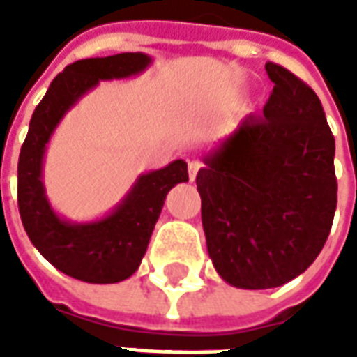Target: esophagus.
I'll return each instance as SVG.
<instances>
[{"label":"esophagus","instance_id":"1","mask_svg":"<svg viewBox=\"0 0 357 357\" xmlns=\"http://www.w3.org/2000/svg\"><path fill=\"white\" fill-rule=\"evenodd\" d=\"M199 168H201V164L197 162V160H191V162H189V179H191V181H195V178H197Z\"/></svg>","mask_w":357,"mask_h":357}]
</instances>
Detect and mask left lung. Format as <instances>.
Here are the masks:
<instances>
[{
    "instance_id": "obj_1",
    "label": "left lung",
    "mask_w": 357,
    "mask_h": 357,
    "mask_svg": "<svg viewBox=\"0 0 357 357\" xmlns=\"http://www.w3.org/2000/svg\"><path fill=\"white\" fill-rule=\"evenodd\" d=\"M264 116L243 118L197 174L206 248L225 283L273 289L304 273L337 210L335 137L314 89L273 63Z\"/></svg>"
}]
</instances>
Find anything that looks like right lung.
<instances>
[{
    "label": "right lung",
    "mask_w": 357,
    "mask_h": 357,
    "mask_svg": "<svg viewBox=\"0 0 357 357\" xmlns=\"http://www.w3.org/2000/svg\"><path fill=\"white\" fill-rule=\"evenodd\" d=\"M153 59L145 53H118L82 59L51 82L36 107L19 156V212L26 235L59 271L86 283H120L133 275L172 187L189 181L185 160L141 174L114 210L93 222H68L51 208L42 181L43 156L59 122L101 80L141 74Z\"/></svg>",
    "instance_id": "1"
}]
</instances>
